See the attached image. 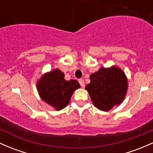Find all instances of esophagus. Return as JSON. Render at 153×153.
<instances>
[{"label":"esophagus","instance_id":"1","mask_svg":"<svg viewBox=\"0 0 153 153\" xmlns=\"http://www.w3.org/2000/svg\"><path fill=\"white\" fill-rule=\"evenodd\" d=\"M79 82L80 85H81L82 87H85V82H84L83 79H79Z\"/></svg>","mask_w":153,"mask_h":153}]
</instances>
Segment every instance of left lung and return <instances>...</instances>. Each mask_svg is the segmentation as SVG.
Segmentation results:
<instances>
[{
    "label": "left lung",
    "mask_w": 153,
    "mask_h": 153,
    "mask_svg": "<svg viewBox=\"0 0 153 153\" xmlns=\"http://www.w3.org/2000/svg\"><path fill=\"white\" fill-rule=\"evenodd\" d=\"M90 83L86 85L91 100L97 109L109 111L119 105L126 97L128 90L127 77L116 66L101 67L90 75Z\"/></svg>",
    "instance_id": "left-lung-1"
}]
</instances>
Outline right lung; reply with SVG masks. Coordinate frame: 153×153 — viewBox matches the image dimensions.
Masks as SVG:
<instances>
[{
  "label": "right lung",
  "instance_id": "1",
  "mask_svg": "<svg viewBox=\"0 0 153 153\" xmlns=\"http://www.w3.org/2000/svg\"><path fill=\"white\" fill-rule=\"evenodd\" d=\"M64 73L58 68L44 74L37 82V90L41 99L60 111L66 108L74 92L80 88L76 80L64 79Z\"/></svg>",
  "mask_w": 153,
  "mask_h": 153
}]
</instances>
